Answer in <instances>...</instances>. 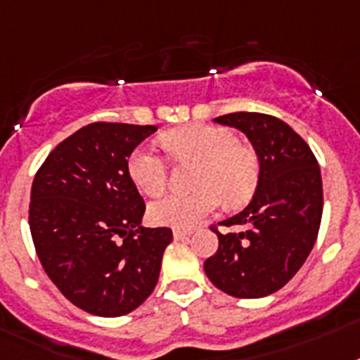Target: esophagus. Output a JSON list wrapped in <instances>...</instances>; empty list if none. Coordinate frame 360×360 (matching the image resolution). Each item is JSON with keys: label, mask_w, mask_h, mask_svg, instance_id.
Segmentation results:
<instances>
[{"label": "esophagus", "mask_w": 360, "mask_h": 360, "mask_svg": "<svg viewBox=\"0 0 360 360\" xmlns=\"http://www.w3.org/2000/svg\"><path fill=\"white\" fill-rule=\"evenodd\" d=\"M188 236H190V231H183V229H175L174 231L175 240H186Z\"/></svg>", "instance_id": "1"}]
</instances>
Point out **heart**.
<instances>
[{
    "instance_id": "heart-1",
    "label": "heart",
    "mask_w": 360,
    "mask_h": 360,
    "mask_svg": "<svg viewBox=\"0 0 360 360\" xmlns=\"http://www.w3.org/2000/svg\"><path fill=\"white\" fill-rule=\"evenodd\" d=\"M162 146L179 162H195L192 194H170L153 201L148 218L157 226L192 227L220 205L246 201L259 183L255 151L236 142L233 131L212 125H186L168 131ZM131 183L144 195L166 188V165L151 148H136L127 159Z\"/></svg>"
}]
</instances>
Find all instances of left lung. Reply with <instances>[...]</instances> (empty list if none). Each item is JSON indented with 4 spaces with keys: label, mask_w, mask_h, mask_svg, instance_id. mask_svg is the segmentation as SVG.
Wrapping results in <instances>:
<instances>
[{
    "label": "left lung",
    "mask_w": 360,
    "mask_h": 360,
    "mask_svg": "<svg viewBox=\"0 0 360 360\" xmlns=\"http://www.w3.org/2000/svg\"><path fill=\"white\" fill-rule=\"evenodd\" d=\"M216 124L246 134L259 157L253 200L218 226V250L203 264L212 285L235 297H264L290 281L316 242L323 209L320 166L305 140L283 120L261 112H231Z\"/></svg>",
    "instance_id": "8db88e82"
}]
</instances>
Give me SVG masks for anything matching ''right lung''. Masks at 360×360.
<instances>
[{"label":"right lung","mask_w":360,"mask_h":360,"mask_svg":"<svg viewBox=\"0 0 360 360\" xmlns=\"http://www.w3.org/2000/svg\"><path fill=\"white\" fill-rule=\"evenodd\" d=\"M155 125L94 122L64 139L34 175L29 227L48 277L96 316H124L148 300L174 235L142 227L146 203L127 157Z\"/></svg>","instance_id":"right-lung-1"}]
</instances>
